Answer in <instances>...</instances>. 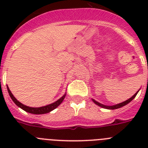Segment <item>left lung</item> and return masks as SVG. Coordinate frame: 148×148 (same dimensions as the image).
<instances>
[{
  "label": "left lung",
  "instance_id": "obj_1",
  "mask_svg": "<svg viewBox=\"0 0 148 148\" xmlns=\"http://www.w3.org/2000/svg\"><path fill=\"white\" fill-rule=\"evenodd\" d=\"M138 91H137L136 92L134 95L132 96L131 98H130L129 99H127V101H123V102L120 103V104H115V105H113V106H107V105H104V104H101V103L98 102V101H95L94 99H92V101H93L94 103H95V104H97V105H99V107H101V108H105V109H108V110H115V109H118V108H122L123 106L126 105V104H127L128 103H130V101H131L132 100H133L134 98L136 96L137 93H138Z\"/></svg>",
  "mask_w": 148,
  "mask_h": 148
}]
</instances>
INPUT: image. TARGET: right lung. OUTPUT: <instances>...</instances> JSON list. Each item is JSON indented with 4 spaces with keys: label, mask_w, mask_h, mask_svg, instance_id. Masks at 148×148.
<instances>
[{
    "label": "right lung",
    "mask_w": 148,
    "mask_h": 148,
    "mask_svg": "<svg viewBox=\"0 0 148 148\" xmlns=\"http://www.w3.org/2000/svg\"><path fill=\"white\" fill-rule=\"evenodd\" d=\"M7 90L9 94H10V97H11L12 100L14 101V103H15L17 106H18L19 108H21L22 110L26 111V112H28V113H32V114H44V113H49L50 111L56 109L57 107H58V106L61 104L63 100L64 99L65 96H66V94H64V95H63L61 99H58V101H56V102L52 103V104H48V105L47 106L40 107V108H30V107H28V106L24 105V104H23L22 103H21L20 101H18L14 97V95H12V93L10 90L9 89V87H8V86H7Z\"/></svg>",
    "instance_id": "add662e5"
}]
</instances>
